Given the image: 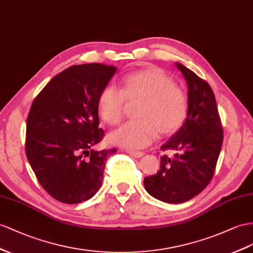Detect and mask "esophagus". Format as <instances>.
<instances>
[{
	"label": "esophagus",
	"instance_id": "esophagus-1",
	"mask_svg": "<svg viewBox=\"0 0 253 253\" xmlns=\"http://www.w3.org/2000/svg\"><path fill=\"white\" fill-rule=\"evenodd\" d=\"M127 153L129 155H131L132 157H135V158H140L144 155V153H142V152H133V151H127Z\"/></svg>",
	"mask_w": 253,
	"mask_h": 253
}]
</instances>
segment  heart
I'll return each mask as SVG.
<instances>
[{"label":"heart","mask_w":253,"mask_h":253,"mask_svg":"<svg viewBox=\"0 0 253 253\" xmlns=\"http://www.w3.org/2000/svg\"><path fill=\"white\" fill-rule=\"evenodd\" d=\"M127 102L139 101L137 121L129 122L109 135L113 144L138 150L151 144L157 132L172 134L183 125L187 114V98L174 81L157 67L129 74L121 81V92L113 85L101 89L97 109L109 125H116L124 116Z\"/></svg>","instance_id":"heart-1"}]
</instances>
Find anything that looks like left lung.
Segmentation results:
<instances>
[{"mask_svg":"<svg viewBox=\"0 0 253 253\" xmlns=\"http://www.w3.org/2000/svg\"><path fill=\"white\" fill-rule=\"evenodd\" d=\"M188 88V111L183 126L160 147L176 151L160 157V170L144 178V188L166 203H183L210 184L222 146L223 132L215 95L210 84L180 63Z\"/></svg>","mask_w":253,"mask_h":253,"instance_id":"left-lung-1","label":"left lung"}]
</instances>
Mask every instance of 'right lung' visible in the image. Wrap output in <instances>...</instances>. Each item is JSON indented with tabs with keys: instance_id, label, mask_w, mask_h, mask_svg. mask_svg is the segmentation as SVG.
Listing matches in <instances>:
<instances>
[{
	"instance_id": "obj_1",
	"label": "right lung",
	"mask_w": 253,
	"mask_h": 253,
	"mask_svg": "<svg viewBox=\"0 0 253 253\" xmlns=\"http://www.w3.org/2000/svg\"><path fill=\"white\" fill-rule=\"evenodd\" d=\"M116 67L82 64L49 81L34 99L27 121L25 153L42 188L66 204L81 203L100 189L106 160L116 152L96 151L98 99Z\"/></svg>"
}]
</instances>
